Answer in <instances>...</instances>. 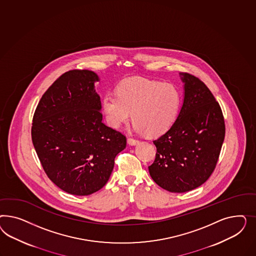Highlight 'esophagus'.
I'll return each mask as SVG.
<instances>
[{"mask_svg":"<svg viewBox=\"0 0 256 256\" xmlns=\"http://www.w3.org/2000/svg\"><path fill=\"white\" fill-rule=\"evenodd\" d=\"M128 142L130 144V146H135L139 142V140L134 139V138H128Z\"/></svg>","mask_w":256,"mask_h":256,"instance_id":"34e87169","label":"esophagus"}]
</instances>
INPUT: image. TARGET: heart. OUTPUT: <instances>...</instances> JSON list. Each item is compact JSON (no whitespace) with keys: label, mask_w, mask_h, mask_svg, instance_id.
Here are the masks:
<instances>
[{"label":"heart","mask_w":256,"mask_h":256,"mask_svg":"<svg viewBox=\"0 0 256 256\" xmlns=\"http://www.w3.org/2000/svg\"><path fill=\"white\" fill-rule=\"evenodd\" d=\"M181 94L170 82H160L142 78L122 82L116 94L103 98L102 108L110 126L119 128L130 119L135 130L149 136L168 130L178 114Z\"/></svg>","instance_id":"b5f03b06"}]
</instances>
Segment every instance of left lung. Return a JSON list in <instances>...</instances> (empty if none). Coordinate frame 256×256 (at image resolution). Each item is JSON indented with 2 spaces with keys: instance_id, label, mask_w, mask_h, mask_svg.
<instances>
[{
  "instance_id": "left-lung-1",
  "label": "left lung",
  "mask_w": 256,
  "mask_h": 256,
  "mask_svg": "<svg viewBox=\"0 0 256 256\" xmlns=\"http://www.w3.org/2000/svg\"><path fill=\"white\" fill-rule=\"evenodd\" d=\"M182 108L169 130L153 142L152 179L170 192H186L204 184L215 170L225 136L224 117L208 87L184 73Z\"/></svg>"
}]
</instances>
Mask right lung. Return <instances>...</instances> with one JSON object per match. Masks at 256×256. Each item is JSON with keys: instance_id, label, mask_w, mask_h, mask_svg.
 Wrapping results in <instances>:
<instances>
[{"instance_id": "obj_1", "label": "right lung", "mask_w": 256, "mask_h": 256, "mask_svg": "<svg viewBox=\"0 0 256 256\" xmlns=\"http://www.w3.org/2000/svg\"><path fill=\"white\" fill-rule=\"evenodd\" d=\"M89 70H70L48 87L34 110L32 140L48 178L84 196L108 182L126 138L102 122L100 98Z\"/></svg>"}]
</instances>
